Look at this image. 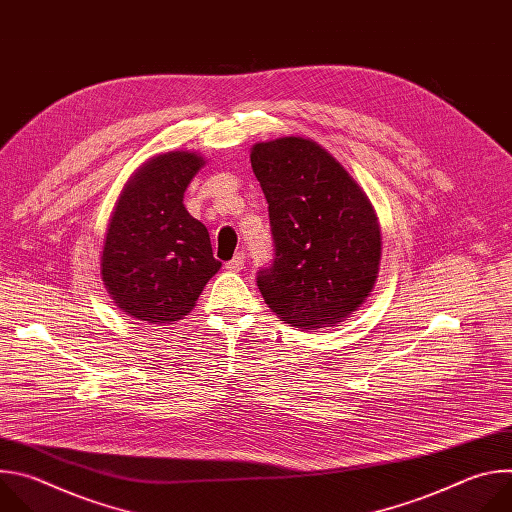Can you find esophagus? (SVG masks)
<instances>
[{
    "label": "esophagus",
    "instance_id": "obj_1",
    "mask_svg": "<svg viewBox=\"0 0 512 512\" xmlns=\"http://www.w3.org/2000/svg\"><path fill=\"white\" fill-rule=\"evenodd\" d=\"M225 267H227L229 271L239 273V271L245 267V253H237L231 261H227V263H225Z\"/></svg>",
    "mask_w": 512,
    "mask_h": 512
}]
</instances>
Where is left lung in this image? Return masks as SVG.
Wrapping results in <instances>:
<instances>
[{
	"label": "left lung",
	"mask_w": 512,
	"mask_h": 512,
	"mask_svg": "<svg viewBox=\"0 0 512 512\" xmlns=\"http://www.w3.org/2000/svg\"><path fill=\"white\" fill-rule=\"evenodd\" d=\"M251 166L273 239V259L257 271L265 304L302 330L342 322L379 273L381 231L369 198L312 139L255 143Z\"/></svg>",
	"instance_id": "1"
}]
</instances>
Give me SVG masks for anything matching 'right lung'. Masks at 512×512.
<instances>
[{"mask_svg": "<svg viewBox=\"0 0 512 512\" xmlns=\"http://www.w3.org/2000/svg\"><path fill=\"white\" fill-rule=\"evenodd\" d=\"M202 166L190 152L162 154L133 174L117 200L101 273L115 304L137 320L178 322L221 269L206 227L182 202Z\"/></svg>", "mask_w": 512, "mask_h": 512, "instance_id": "right-lung-1", "label": "right lung"}]
</instances>
